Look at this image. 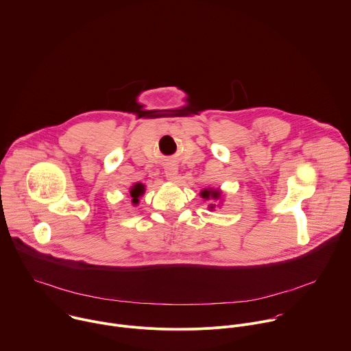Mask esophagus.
<instances>
[{"label":"esophagus","mask_w":351,"mask_h":351,"mask_svg":"<svg viewBox=\"0 0 351 351\" xmlns=\"http://www.w3.org/2000/svg\"><path fill=\"white\" fill-rule=\"evenodd\" d=\"M166 177L170 182H177L178 180V167L176 165H167L165 169Z\"/></svg>","instance_id":"obj_1"}]
</instances>
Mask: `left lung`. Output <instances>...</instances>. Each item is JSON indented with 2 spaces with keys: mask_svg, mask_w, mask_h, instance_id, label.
I'll list each match as a JSON object with an SVG mask.
<instances>
[{
  "mask_svg": "<svg viewBox=\"0 0 351 351\" xmlns=\"http://www.w3.org/2000/svg\"><path fill=\"white\" fill-rule=\"evenodd\" d=\"M202 199L204 200H213V202H221L222 200V191L219 188H204L200 192ZM217 206L214 203L208 204L210 210H214Z\"/></svg>",
  "mask_w": 351,
  "mask_h": 351,
  "instance_id": "8db88e82",
  "label": "left lung"
}]
</instances>
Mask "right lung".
Masks as SVG:
<instances>
[{
  "instance_id": "1",
  "label": "right lung",
  "mask_w": 351,
  "mask_h": 351,
  "mask_svg": "<svg viewBox=\"0 0 351 351\" xmlns=\"http://www.w3.org/2000/svg\"><path fill=\"white\" fill-rule=\"evenodd\" d=\"M145 193V185L143 182H136L129 188V196L132 200V204L136 207L140 203V197Z\"/></svg>"
}]
</instances>
